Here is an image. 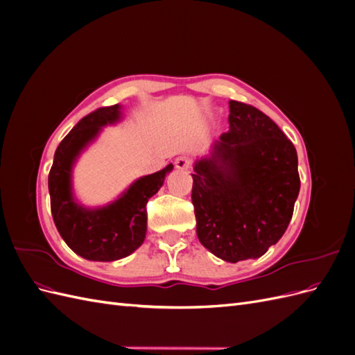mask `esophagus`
<instances>
[{"instance_id": "1", "label": "esophagus", "mask_w": 355, "mask_h": 355, "mask_svg": "<svg viewBox=\"0 0 355 355\" xmlns=\"http://www.w3.org/2000/svg\"><path fill=\"white\" fill-rule=\"evenodd\" d=\"M175 166L179 170H188L191 167V158L188 155H179L175 159Z\"/></svg>"}]
</instances>
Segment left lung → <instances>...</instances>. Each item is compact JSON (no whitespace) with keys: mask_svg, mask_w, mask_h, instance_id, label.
<instances>
[{"mask_svg":"<svg viewBox=\"0 0 355 355\" xmlns=\"http://www.w3.org/2000/svg\"><path fill=\"white\" fill-rule=\"evenodd\" d=\"M230 132L196 163L192 204L200 243L235 263L261 257L283 237L299 194L297 154L270 116L230 102Z\"/></svg>","mask_w":355,"mask_h":355,"instance_id":"1","label":"left lung"}]
</instances>
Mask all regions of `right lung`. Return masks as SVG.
<instances>
[{
	"label": "right lung",
	"instance_id": "add662e5",
	"mask_svg": "<svg viewBox=\"0 0 355 355\" xmlns=\"http://www.w3.org/2000/svg\"><path fill=\"white\" fill-rule=\"evenodd\" d=\"M120 120V105L85 115L59 144L49 173L51 216L60 237L84 259L111 262L133 253L146 235V202L163 187L168 164L137 179L124 194L102 209H85L73 201L71 170L80 153L101 128Z\"/></svg>",
	"mask_w": 355,
	"mask_h": 355
}]
</instances>
